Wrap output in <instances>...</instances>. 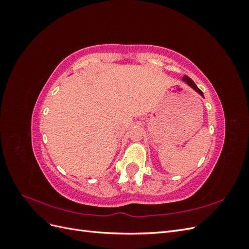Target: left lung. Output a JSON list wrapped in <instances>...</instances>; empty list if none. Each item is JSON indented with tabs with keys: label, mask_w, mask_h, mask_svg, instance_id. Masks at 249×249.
Wrapping results in <instances>:
<instances>
[{
	"label": "left lung",
	"mask_w": 249,
	"mask_h": 249,
	"mask_svg": "<svg viewBox=\"0 0 249 249\" xmlns=\"http://www.w3.org/2000/svg\"><path fill=\"white\" fill-rule=\"evenodd\" d=\"M183 80H184V82H186L187 83V84L188 85H189V86H191L194 90H195V91H197L201 96H203V93H202V91H201V90L196 86V84H195V83L189 78V77H188V76H186V74H185V76H184V78H183Z\"/></svg>",
	"instance_id": "8db88e82"
}]
</instances>
